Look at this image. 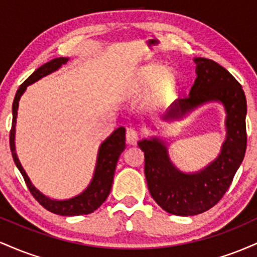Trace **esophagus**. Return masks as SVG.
<instances>
[{"instance_id":"34e87169","label":"esophagus","mask_w":257,"mask_h":257,"mask_svg":"<svg viewBox=\"0 0 257 257\" xmlns=\"http://www.w3.org/2000/svg\"><path fill=\"white\" fill-rule=\"evenodd\" d=\"M125 139H126V143H128L129 145H134V144H137V141L139 139L138 132L135 131L134 128H126Z\"/></svg>"}]
</instances>
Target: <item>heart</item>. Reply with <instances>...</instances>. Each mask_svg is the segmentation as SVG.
Segmentation results:
<instances>
[{"instance_id": "1", "label": "heart", "mask_w": 257, "mask_h": 257, "mask_svg": "<svg viewBox=\"0 0 257 257\" xmlns=\"http://www.w3.org/2000/svg\"><path fill=\"white\" fill-rule=\"evenodd\" d=\"M140 84L144 87L156 84V98L163 99L168 94L175 88L176 84V75L170 70H164L162 65H151L147 66L141 72Z\"/></svg>"}]
</instances>
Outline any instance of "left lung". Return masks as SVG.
<instances>
[{
	"instance_id": "left-lung-1",
	"label": "left lung",
	"mask_w": 257,
	"mask_h": 257,
	"mask_svg": "<svg viewBox=\"0 0 257 257\" xmlns=\"http://www.w3.org/2000/svg\"><path fill=\"white\" fill-rule=\"evenodd\" d=\"M197 78L190 95L175 102L164 118L182 117L206 101H221L227 112V138L220 156L196 174H184L170 162L167 147L158 139L139 141L145 155V176L152 198L173 215L202 214L220 202L228 190L246 151V99L239 82L215 63L196 58Z\"/></svg>"
}]
</instances>
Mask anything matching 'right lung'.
<instances>
[{
	"instance_id": "right-lung-1",
	"label": "right lung",
	"mask_w": 257,
	"mask_h": 257,
	"mask_svg": "<svg viewBox=\"0 0 257 257\" xmlns=\"http://www.w3.org/2000/svg\"><path fill=\"white\" fill-rule=\"evenodd\" d=\"M67 61L66 58H55L48 61L35 71L26 81L19 87L17 90L16 98H14L13 106H12V112H13V119H12V128L10 132V146L12 156H13L14 163L22 173L23 178L25 180V184L28 186L30 193L34 198L40 203L43 208L49 210L51 213L63 215V216H76V215H87L93 213L94 210L99 208L102 203L105 202L107 196L110 194L112 182H113L114 170H116L117 162L120 153L124 151L125 147V129L124 126H119L108 137L104 143L101 144L98 153V161H96L95 173L94 178L91 180L90 185L88 186L87 190L75 198L67 200H53L48 197L43 196L40 191L36 190L31 185L30 179L28 178L26 173L23 169L19 159L17 157L16 146H14V134H16V122H17V111L18 105H19L20 96L23 95L26 87L29 84L34 83L40 78L44 77L48 73L58 70L61 65Z\"/></svg>"
}]
</instances>
